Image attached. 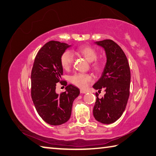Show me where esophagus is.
Wrapping results in <instances>:
<instances>
[{
	"label": "esophagus",
	"instance_id": "esophagus-1",
	"mask_svg": "<svg viewBox=\"0 0 156 156\" xmlns=\"http://www.w3.org/2000/svg\"><path fill=\"white\" fill-rule=\"evenodd\" d=\"M80 93L81 94H86V91L83 90H80Z\"/></svg>",
	"mask_w": 156,
	"mask_h": 156
}]
</instances>
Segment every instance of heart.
<instances>
[{
    "label": "heart",
    "instance_id": "b5f03b06",
    "mask_svg": "<svg viewBox=\"0 0 156 156\" xmlns=\"http://www.w3.org/2000/svg\"><path fill=\"white\" fill-rule=\"evenodd\" d=\"M75 53L83 57L90 62V67L95 73H100L104 70L105 63L103 59H97V51L90 46H81L76 49ZM74 62L73 53L69 51H66L60 57V63L64 70H69ZM92 81V76L90 74L76 73L70 78L71 83L81 88H85Z\"/></svg>",
    "mask_w": 156,
    "mask_h": 156
}]
</instances>
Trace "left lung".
Returning <instances> with one entry per match:
<instances>
[{
  "label": "left lung",
  "instance_id": "1",
  "mask_svg": "<svg viewBox=\"0 0 156 156\" xmlns=\"http://www.w3.org/2000/svg\"><path fill=\"white\" fill-rule=\"evenodd\" d=\"M97 43L104 48L107 62L101 77L93 86L99 93L102 90L105 92L101 99L96 92L93 115L97 121L110 124L122 116L126 108L129 97L130 68L125 53L115 42L108 39Z\"/></svg>",
  "mask_w": 156,
  "mask_h": 156
}]
</instances>
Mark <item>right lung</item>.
I'll use <instances>...</instances> for the list:
<instances>
[{
    "label": "right lung",
    "instance_id": "1",
    "mask_svg": "<svg viewBox=\"0 0 156 156\" xmlns=\"http://www.w3.org/2000/svg\"><path fill=\"white\" fill-rule=\"evenodd\" d=\"M69 46L57 41L45 44L37 52L31 70L33 102L41 118L51 125H62L69 120L73 103L80 92L79 88L71 84L59 94L55 92L59 83L67 85L61 77L63 68L60 57Z\"/></svg>",
    "mask_w": 156,
    "mask_h": 156
}]
</instances>
